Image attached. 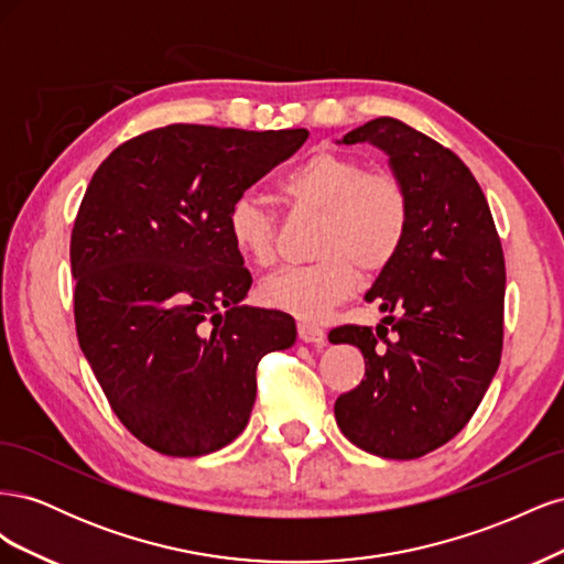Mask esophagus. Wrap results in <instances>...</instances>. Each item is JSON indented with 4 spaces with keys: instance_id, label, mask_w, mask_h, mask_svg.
<instances>
[{
    "instance_id": "1",
    "label": "esophagus",
    "mask_w": 564,
    "mask_h": 564,
    "mask_svg": "<svg viewBox=\"0 0 564 564\" xmlns=\"http://www.w3.org/2000/svg\"><path fill=\"white\" fill-rule=\"evenodd\" d=\"M299 338L303 340V344L322 346L327 334H324V329L317 327V324H313V322H299Z\"/></svg>"
}]
</instances>
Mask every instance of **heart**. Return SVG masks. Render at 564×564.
<instances>
[{
  "label": "heart",
  "mask_w": 564,
  "mask_h": 564,
  "mask_svg": "<svg viewBox=\"0 0 564 564\" xmlns=\"http://www.w3.org/2000/svg\"><path fill=\"white\" fill-rule=\"evenodd\" d=\"M280 191L296 216L319 218L313 256L319 261L284 268L261 282L270 308L317 319L344 301L357 282L379 278L402 251L412 197L390 169H369L348 152L319 148L289 169ZM226 230L232 247L253 265L275 261L278 216L256 193H240L228 207Z\"/></svg>",
  "instance_id": "1"
}]
</instances>
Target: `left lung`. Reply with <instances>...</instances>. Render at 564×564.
<instances>
[{
  "instance_id": "8db88e82",
  "label": "left lung",
  "mask_w": 564,
  "mask_h": 564,
  "mask_svg": "<svg viewBox=\"0 0 564 564\" xmlns=\"http://www.w3.org/2000/svg\"><path fill=\"white\" fill-rule=\"evenodd\" d=\"M371 143L412 197L395 263L367 292L386 317L344 324L332 344L357 346L365 379L334 404L338 429L383 458H419L470 421L501 362L506 263L482 187L454 152L392 117L344 135Z\"/></svg>"
}]
</instances>
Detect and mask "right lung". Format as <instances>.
<instances>
[{"label": "right lung", "mask_w": 564, "mask_h": 564, "mask_svg": "<svg viewBox=\"0 0 564 564\" xmlns=\"http://www.w3.org/2000/svg\"><path fill=\"white\" fill-rule=\"evenodd\" d=\"M305 139V129L169 124L96 169L70 237L77 338L145 447L202 456L230 445L261 357L294 346V317L240 305L251 275L226 214Z\"/></svg>", "instance_id": "1"}]
</instances>
